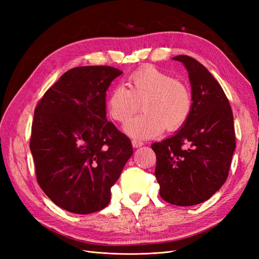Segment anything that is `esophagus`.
<instances>
[{"label":"esophagus","instance_id":"34e87169","mask_svg":"<svg viewBox=\"0 0 259 259\" xmlns=\"http://www.w3.org/2000/svg\"><path fill=\"white\" fill-rule=\"evenodd\" d=\"M132 145H133V147H134V148H139V147L144 146V143L142 142V140L133 139V140H132Z\"/></svg>","mask_w":259,"mask_h":259}]
</instances>
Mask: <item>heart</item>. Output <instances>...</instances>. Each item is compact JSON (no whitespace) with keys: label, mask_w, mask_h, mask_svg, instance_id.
<instances>
[{"label":"heart","mask_w":259,"mask_h":259,"mask_svg":"<svg viewBox=\"0 0 259 259\" xmlns=\"http://www.w3.org/2000/svg\"><path fill=\"white\" fill-rule=\"evenodd\" d=\"M126 86L117 85L107 98L109 115L119 123H126L139 109L144 112L125 127L130 135L150 138L165 128L183 126L192 110V96L187 85L162 70L146 66L132 72Z\"/></svg>","instance_id":"heart-1"}]
</instances>
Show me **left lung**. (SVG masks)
I'll use <instances>...</instances> for the list:
<instances>
[{
    "label": "left lung",
    "instance_id": "left-lung-1",
    "mask_svg": "<svg viewBox=\"0 0 259 259\" xmlns=\"http://www.w3.org/2000/svg\"><path fill=\"white\" fill-rule=\"evenodd\" d=\"M189 72L192 110L183 128L151 145L161 198L191 206L208 200L229 174L236 149L233 114L226 94L208 70L186 55L173 57Z\"/></svg>",
    "mask_w": 259,
    "mask_h": 259
}]
</instances>
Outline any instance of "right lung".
<instances>
[{
  "mask_svg": "<svg viewBox=\"0 0 259 259\" xmlns=\"http://www.w3.org/2000/svg\"><path fill=\"white\" fill-rule=\"evenodd\" d=\"M122 73L109 66L70 69L35 107L30 150L37 184L71 213L105 208L133 154L130 138L106 119V91Z\"/></svg>",
  "mask_w": 259,
  "mask_h": 259,
  "instance_id": "1",
  "label": "right lung"
}]
</instances>
